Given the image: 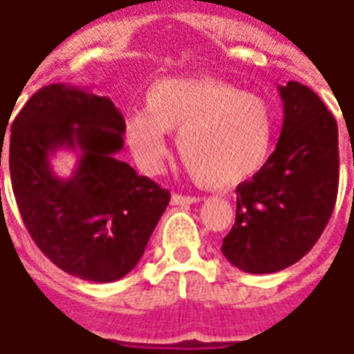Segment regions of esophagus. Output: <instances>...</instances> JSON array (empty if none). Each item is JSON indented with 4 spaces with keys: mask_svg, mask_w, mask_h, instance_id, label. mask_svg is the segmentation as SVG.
Masks as SVG:
<instances>
[{
    "mask_svg": "<svg viewBox=\"0 0 354 354\" xmlns=\"http://www.w3.org/2000/svg\"><path fill=\"white\" fill-rule=\"evenodd\" d=\"M197 201H201V199L194 196H180V194H174L171 196V205H180V207H186V205H192V203Z\"/></svg>",
    "mask_w": 354,
    "mask_h": 354,
    "instance_id": "34e87169",
    "label": "esophagus"
}]
</instances>
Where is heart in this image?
<instances>
[{"instance_id": "1", "label": "heart", "mask_w": 354, "mask_h": 354, "mask_svg": "<svg viewBox=\"0 0 354 354\" xmlns=\"http://www.w3.org/2000/svg\"><path fill=\"white\" fill-rule=\"evenodd\" d=\"M190 175L205 188H231L262 171L273 151L277 120L260 95L218 79L166 77L146 94V112H129L123 136L144 171H157L168 136Z\"/></svg>"}]
</instances>
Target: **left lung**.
I'll use <instances>...</instances> for the list:
<instances>
[{
  "label": "left lung",
  "instance_id": "1",
  "mask_svg": "<svg viewBox=\"0 0 354 354\" xmlns=\"http://www.w3.org/2000/svg\"><path fill=\"white\" fill-rule=\"evenodd\" d=\"M284 122L262 171L236 188V220L221 253L248 273H275L305 257L338 196V125L305 84L279 86Z\"/></svg>",
  "mask_w": 354,
  "mask_h": 354
}]
</instances>
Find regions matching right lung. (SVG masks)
Wrapping results in <instances>:
<instances>
[{
	"label": "right lung",
	"instance_id": "1",
	"mask_svg": "<svg viewBox=\"0 0 354 354\" xmlns=\"http://www.w3.org/2000/svg\"><path fill=\"white\" fill-rule=\"evenodd\" d=\"M123 122L109 97L53 83L10 125L7 160L21 220L55 266L83 281L133 271L169 203L168 190L116 158ZM59 149L80 153L66 180L50 166Z\"/></svg>",
	"mask_w": 354,
	"mask_h": 354
}]
</instances>
